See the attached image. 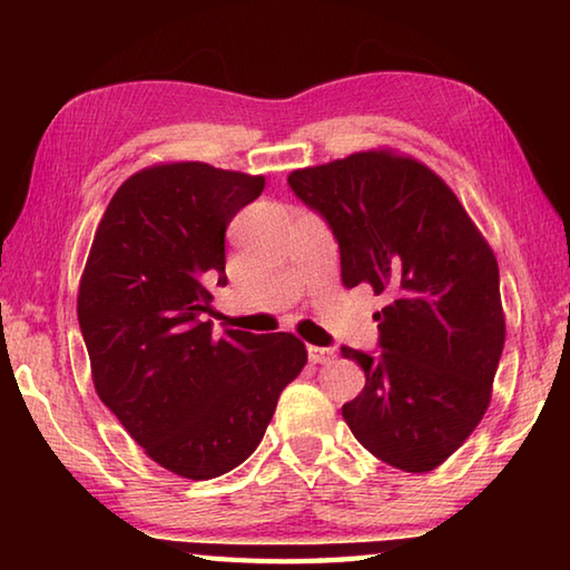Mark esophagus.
<instances>
[{
  "label": "esophagus",
  "instance_id": "esophagus-1",
  "mask_svg": "<svg viewBox=\"0 0 570 570\" xmlns=\"http://www.w3.org/2000/svg\"><path fill=\"white\" fill-rule=\"evenodd\" d=\"M308 360L314 364H326L334 360V350H326V346H308Z\"/></svg>",
  "mask_w": 570,
  "mask_h": 570
}]
</instances>
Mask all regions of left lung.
<instances>
[{"instance_id": "obj_1", "label": "left lung", "mask_w": 570, "mask_h": 570, "mask_svg": "<svg viewBox=\"0 0 570 570\" xmlns=\"http://www.w3.org/2000/svg\"><path fill=\"white\" fill-rule=\"evenodd\" d=\"M288 186L340 240L344 286L387 296L382 352L342 346L366 377L344 422L387 465L435 470L493 394L505 344L493 248L435 170L392 148L294 170Z\"/></svg>"}]
</instances>
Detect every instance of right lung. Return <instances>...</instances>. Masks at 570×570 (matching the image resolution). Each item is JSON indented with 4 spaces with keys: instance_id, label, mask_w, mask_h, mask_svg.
Masks as SVG:
<instances>
[{
    "instance_id": "1",
    "label": "right lung",
    "mask_w": 570,
    "mask_h": 570,
    "mask_svg": "<svg viewBox=\"0 0 570 570\" xmlns=\"http://www.w3.org/2000/svg\"><path fill=\"white\" fill-rule=\"evenodd\" d=\"M264 176L158 163L115 190L95 230L77 320L98 397L160 468L210 480L264 440L306 364L288 332L214 336L208 284H226V228Z\"/></svg>"
}]
</instances>
